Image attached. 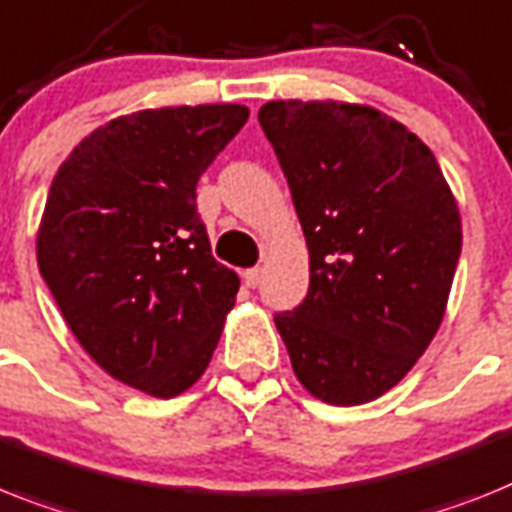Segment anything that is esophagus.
Instances as JSON below:
<instances>
[{
	"label": "esophagus",
	"mask_w": 512,
	"mask_h": 512,
	"mask_svg": "<svg viewBox=\"0 0 512 512\" xmlns=\"http://www.w3.org/2000/svg\"><path fill=\"white\" fill-rule=\"evenodd\" d=\"M242 278H244V286H247V289H255L257 283H260V278H263V270L249 268V270H244Z\"/></svg>",
	"instance_id": "obj_1"
}]
</instances>
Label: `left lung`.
I'll return each mask as SVG.
<instances>
[{"label":"left lung","mask_w":512,"mask_h":512,"mask_svg":"<svg viewBox=\"0 0 512 512\" xmlns=\"http://www.w3.org/2000/svg\"><path fill=\"white\" fill-rule=\"evenodd\" d=\"M257 119L309 249L307 296L276 315L296 380L330 406L375 401L445 317L458 203L435 153L372 106L270 101Z\"/></svg>","instance_id":"1"}]
</instances>
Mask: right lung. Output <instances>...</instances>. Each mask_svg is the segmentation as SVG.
<instances>
[{
  "label": "right lung",
  "instance_id": "right-lung-1",
  "mask_svg": "<svg viewBox=\"0 0 512 512\" xmlns=\"http://www.w3.org/2000/svg\"><path fill=\"white\" fill-rule=\"evenodd\" d=\"M249 117L239 103L163 106L90 132L59 166L38 270L90 359L156 398L192 388L239 278L210 255L195 190Z\"/></svg>",
  "mask_w": 512,
  "mask_h": 512
}]
</instances>
